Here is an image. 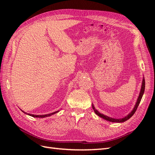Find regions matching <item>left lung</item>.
Here are the masks:
<instances>
[{
  "instance_id": "obj_1",
  "label": "left lung",
  "mask_w": 155,
  "mask_h": 155,
  "mask_svg": "<svg viewBox=\"0 0 155 155\" xmlns=\"http://www.w3.org/2000/svg\"><path fill=\"white\" fill-rule=\"evenodd\" d=\"M144 91H145V79H144V77L143 78V79H142V86H141V89H140V94H139V96L138 97V99L137 100V102H136V104L133 108V109L131 110V112H130L129 114H128L127 116H125V117H124V118H111V117H109L108 116H106L104 114L102 113H100V112L97 110L96 109L94 106V105L92 104V109L94 110V111L95 113L98 116L101 117V118H102L103 119H104L107 121H110V122H114V123H122V122H124V121H127V120H129L130 118H131V117L133 116V115L135 113L136 110H137V108L140 104V101H141V100L142 98V96H143V94L144 93Z\"/></svg>"
}]
</instances>
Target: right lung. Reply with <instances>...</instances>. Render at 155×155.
I'll return each instance as SVG.
<instances>
[{"mask_svg": "<svg viewBox=\"0 0 155 155\" xmlns=\"http://www.w3.org/2000/svg\"><path fill=\"white\" fill-rule=\"evenodd\" d=\"M23 112H24L25 114H27V115H29L30 116H32V117H34V118H46V117H48V116H50L51 115H53L55 113H57V112H59V110H58V111H55V112H52V113H50V114H43V115H35V114H29V113H26V112H24L23 110H22Z\"/></svg>", "mask_w": 155, "mask_h": 155, "instance_id": "1", "label": "right lung"}]
</instances>
